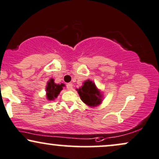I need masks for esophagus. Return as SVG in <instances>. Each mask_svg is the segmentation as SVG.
<instances>
[{
  "label": "esophagus",
  "mask_w": 159,
  "mask_h": 159,
  "mask_svg": "<svg viewBox=\"0 0 159 159\" xmlns=\"http://www.w3.org/2000/svg\"><path fill=\"white\" fill-rule=\"evenodd\" d=\"M66 87H67V89H69V90H72V84H71V83L67 84Z\"/></svg>",
  "instance_id": "34e87169"
}]
</instances>
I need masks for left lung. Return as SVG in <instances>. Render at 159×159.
<instances>
[{
  "label": "left lung",
  "mask_w": 159,
  "mask_h": 159,
  "mask_svg": "<svg viewBox=\"0 0 159 159\" xmlns=\"http://www.w3.org/2000/svg\"><path fill=\"white\" fill-rule=\"evenodd\" d=\"M81 101L89 107H96L103 101L102 92L98 89L95 84L88 79L83 83V86L76 89Z\"/></svg>",
  "instance_id": "8db88e82"
}]
</instances>
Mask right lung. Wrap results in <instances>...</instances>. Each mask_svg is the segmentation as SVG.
Returning <instances> with one entry per match:
<instances>
[{
  "mask_svg": "<svg viewBox=\"0 0 159 159\" xmlns=\"http://www.w3.org/2000/svg\"><path fill=\"white\" fill-rule=\"evenodd\" d=\"M53 78H50L46 87V97L48 101H53L57 98L63 87H65L64 84H55Z\"/></svg>",
  "mask_w": 159,
  "mask_h": 159,
  "instance_id": "obj_1",
  "label": "right lung"
}]
</instances>
